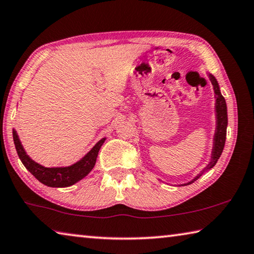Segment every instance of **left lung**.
Listing matches in <instances>:
<instances>
[{"mask_svg":"<svg viewBox=\"0 0 254 254\" xmlns=\"http://www.w3.org/2000/svg\"><path fill=\"white\" fill-rule=\"evenodd\" d=\"M210 80L212 85H213L214 89V94H215V112H216V127H215V133H214V139H213V149H212V155H211V161L210 163L206 165L203 171H202L199 175L190 181L189 183H186L184 186H188V184H191L195 181V180L199 179L204 171L206 170H210L213 168L215 163L218 162L219 158L222 154L223 147L225 144V137H227V126H228V112H227V103H225V100L223 95L221 94L220 87L218 84V81L215 80V77L209 74Z\"/></svg>","mask_w":254,"mask_h":254,"instance_id":"obj_1","label":"left lung"}]
</instances>
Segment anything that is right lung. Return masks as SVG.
<instances>
[{
    "mask_svg": "<svg viewBox=\"0 0 254 254\" xmlns=\"http://www.w3.org/2000/svg\"><path fill=\"white\" fill-rule=\"evenodd\" d=\"M13 141H14L17 155L22 163L41 183L51 188H65L79 182L91 172V170L94 168L99 151L105 141V137L96 143L92 147V150L87 152L80 161L70 167L64 168H45L43 165L34 162L23 149L15 130H13Z\"/></svg>",
    "mask_w": 254,
    "mask_h": 254,
    "instance_id": "right-lung-1",
    "label": "right lung"
}]
</instances>
